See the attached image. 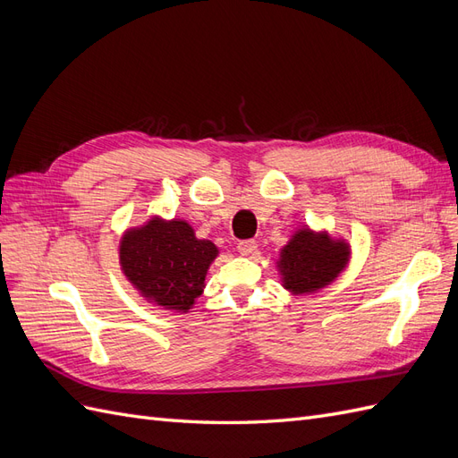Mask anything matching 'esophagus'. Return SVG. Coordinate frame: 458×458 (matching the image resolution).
<instances>
[{
  "instance_id": "obj_1",
  "label": "esophagus",
  "mask_w": 458,
  "mask_h": 458,
  "mask_svg": "<svg viewBox=\"0 0 458 458\" xmlns=\"http://www.w3.org/2000/svg\"><path fill=\"white\" fill-rule=\"evenodd\" d=\"M256 248H258V242H256V241H252V239L241 241V242L237 244V250H239L242 256H250V254H254V252H256Z\"/></svg>"
}]
</instances>
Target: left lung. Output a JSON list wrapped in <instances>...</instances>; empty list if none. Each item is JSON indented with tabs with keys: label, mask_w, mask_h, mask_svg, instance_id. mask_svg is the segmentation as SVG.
Segmentation results:
<instances>
[{
	"label": "left lung",
	"mask_w": 458,
	"mask_h": 458,
	"mask_svg": "<svg viewBox=\"0 0 458 458\" xmlns=\"http://www.w3.org/2000/svg\"><path fill=\"white\" fill-rule=\"evenodd\" d=\"M350 246L327 233L300 229L281 250L283 286L293 294H310L330 284L348 266Z\"/></svg>",
	"instance_id": "8db88e82"
}]
</instances>
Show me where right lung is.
Returning a JSON list of instances; mask_svg holds the SVG:
<instances>
[{
    "instance_id": "1",
    "label": "right lung",
    "mask_w": 458,
    "mask_h": 458,
    "mask_svg": "<svg viewBox=\"0 0 458 458\" xmlns=\"http://www.w3.org/2000/svg\"><path fill=\"white\" fill-rule=\"evenodd\" d=\"M216 256V244L197 239L183 219L152 217L143 227L126 231L120 242L122 271L141 296L183 313L202 294Z\"/></svg>"
}]
</instances>
